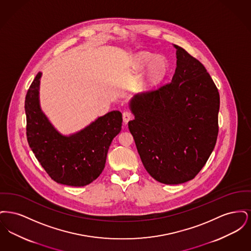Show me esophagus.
Segmentation results:
<instances>
[{"label":"esophagus","instance_id":"34e87169","mask_svg":"<svg viewBox=\"0 0 251 251\" xmlns=\"http://www.w3.org/2000/svg\"><path fill=\"white\" fill-rule=\"evenodd\" d=\"M122 117H123V121L125 124H127L132 118V115H131V112H128V111H125L123 114H122Z\"/></svg>","mask_w":251,"mask_h":251}]
</instances>
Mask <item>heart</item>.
Segmentation results:
<instances>
[{
	"instance_id": "heart-1",
	"label": "heart",
	"mask_w": 251,
	"mask_h": 251,
	"mask_svg": "<svg viewBox=\"0 0 251 251\" xmlns=\"http://www.w3.org/2000/svg\"><path fill=\"white\" fill-rule=\"evenodd\" d=\"M135 62L140 71L150 65L146 74V84L148 85L152 86L159 84L167 73V61L163 57H155L150 53L142 52L136 56Z\"/></svg>"
}]
</instances>
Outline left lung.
I'll use <instances>...</instances> for the list:
<instances>
[{
	"label": "left lung",
	"mask_w": 251,
	"mask_h": 251,
	"mask_svg": "<svg viewBox=\"0 0 251 251\" xmlns=\"http://www.w3.org/2000/svg\"><path fill=\"white\" fill-rule=\"evenodd\" d=\"M177 49L171 82L135 98L129 121L144 167L156 180L179 184L194 179L215 149L220 98L202 64Z\"/></svg>",
	"instance_id": "left-lung-1"
}]
</instances>
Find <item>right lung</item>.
Segmentation results:
<instances>
[{
    "label": "right lung",
    "instance_id": "add662e5",
    "mask_svg": "<svg viewBox=\"0 0 251 251\" xmlns=\"http://www.w3.org/2000/svg\"><path fill=\"white\" fill-rule=\"evenodd\" d=\"M40 76L38 72L25 97L28 144L54 181L70 186L87 185L105 167L109 147L121 130L122 115L120 111L110 112L76 134L61 135L39 107Z\"/></svg>",
    "mask_w": 251,
    "mask_h": 251
}]
</instances>
